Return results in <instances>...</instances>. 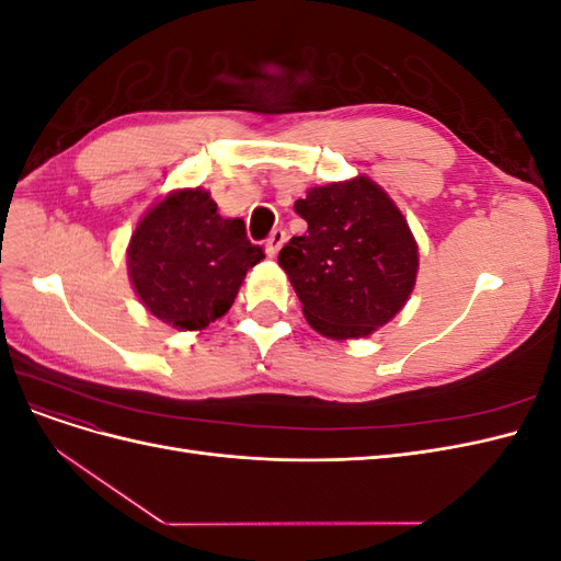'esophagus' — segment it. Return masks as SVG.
Instances as JSON below:
<instances>
[{"mask_svg":"<svg viewBox=\"0 0 561 561\" xmlns=\"http://www.w3.org/2000/svg\"><path fill=\"white\" fill-rule=\"evenodd\" d=\"M285 241H287V233H285L283 229L271 231V236L266 239V245H264V250H266L268 257H276L278 250L285 245Z\"/></svg>","mask_w":561,"mask_h":561,"instance_id":"1","label":"esophagus"}]
</instances>
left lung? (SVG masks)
<instances>
[{
	"instance_id": "1",
	"label": "left lung",
	"mask_w": 561,
	"mask_h": 561,
	"mask_svg": "<svg viewBox=\"0 0 561 561\" xmlns=\"http://www.w3.org/2000/svg\"><path fill=\"white\" fill-rule=\"evenodd\" d=\"M307 219L278 264L301 301L304 318L322 334L363 339L393 320L419 274V245L407 217L367 175L311 186L295 201Z\"/></svg>"
}]
</instances>
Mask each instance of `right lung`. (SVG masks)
Segmentation results:
<instances>
[{"label":"right lung","instance_id":"obj_1","mask_svg":"<svg viewBox=\"0 0 561 561\" xmlns=\"http://www.w3.org/2000/svg\"><path fill=\"white\" fill-rule=\"evenodd\" d=\"M262 260L264 250L248 241L243 219L219 215L203 186L157 201L126 248L128 278L142 307L182 332L222 318Z\"/></svg>","mask_w":561,"mask_h":561}]
</instances>
